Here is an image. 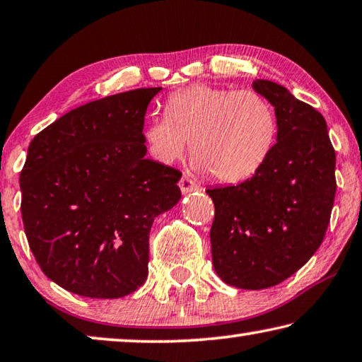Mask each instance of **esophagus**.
<instances>
[{
	"instance_id": "34e87169",
	"label": "esophagus",
	"mask_w": 362,
	"mask_h": 362,
	"mask_svg": "<svg viewBox=\"0 0 362 362\" xmlns=\"http://www.w3.org/2000/svg\"><path fill=\"white\" fill-rule=\"evenodd\" d=\"M179 187H180V190H182L183 194L198 190L197 182H193V180L190 179V177H182L180 182H179Z\"/></svg>"
}]
</instances>
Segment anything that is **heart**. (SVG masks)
<instances>
[{
  "label": "heart",
  "instance_id": "1",
  "mask_svg": "<svg viewBox=\"0 0 362 362\" xmlns=\"http://www.w3.org/2000/svg\"><path fill=\"white\" fill-rule=\"evenodd\" d=\"M165 111L168 116L154 117L143 130L151 158L174 163L190 141L193 168L222 183L257 174L277 141L275 109L255 90L192 85L174 91Z\"/></svg>",
  "mask_w": 362,
  "mask_h": 362
}]
</instances>
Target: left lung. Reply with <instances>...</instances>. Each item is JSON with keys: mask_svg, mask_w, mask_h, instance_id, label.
<instances>
[{"mask_svg": "<svg viewBox=\"0 0 362 362\" xmlns=\"http://www.w3.org/2000/svg\"><path fill=\"white\" fill-rule=\"evenodd\" d=\"M253 88L275 107L277 143L251 179L206 190L214 203L212 264L223 282L245 290L284 282L311 259L337 192L322 114L271 80H255Z\"/></svg>", "mask_w": 362, "mask_h": 362, "instance_id": "8db88e82", "label": "left lung"}]
</instances>
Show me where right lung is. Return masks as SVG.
Instances as JSON below:
<instances>
[{"instance_id":"obj_1","label":"right lung","mask_w":362,"mask_h":362,"mask_svg":"<svg viewBox=\"0 0 362 362\" xmlns=\"http://www.w3.org/2000/svg\"><path fill=\"white\" fill-rule=\"evenodd\" d=\"M160 90L87 103L30 141L24 230L40 269L67 291L120 298L145 284L154 217L182 197V172L145 158L146 107Z\"/></svg>"}]
</instances>
